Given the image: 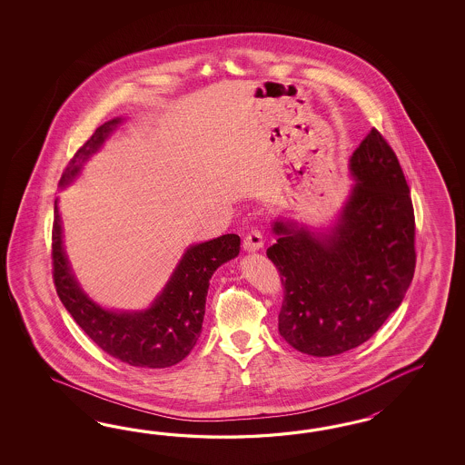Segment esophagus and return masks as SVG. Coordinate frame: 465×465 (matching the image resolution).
Returning <instances> with one entry per match:
<instances>
[{
	"instance_id": "34e87169",
	"label": "esophagus",
	"mask_w": 465,
	"mask_h": 465,
	"mask_svg": "<svg viewBox=\"0 0 465 465\" xmlns=\"http://www.w3.org/2000/svg\"><path fill=\"white\" fill-rule=\"evenodd\" d=\"M262 245H264L262 233H261L259 230H255V228H252V230L245 235V239H243V249H245L247 252L261 251V249H262Z\"/></svg>"
}]
</instances>
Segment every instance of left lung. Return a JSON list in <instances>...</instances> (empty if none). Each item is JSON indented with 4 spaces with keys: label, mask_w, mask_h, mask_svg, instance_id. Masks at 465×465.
<instances>
[{
    "label": "left lung",
    "mask_w": 465,
    "mask_h": 465,
    "mask_svg": "<svg viewBox=\"0 0 465 465\" xmlns=\"http://www.w3.org/2000/svg\"><path fill=\"white\" fill-rule=\"evenodd\" d=\"M350 170L356 183L332 228L276 220L278 240L266 252L284 286L280 334L312 356L350 351L371 338L402 303L416 268L409 185L375 127Z\"/></svg>",
    "instance_id": "obj_1"
}]
</instances>
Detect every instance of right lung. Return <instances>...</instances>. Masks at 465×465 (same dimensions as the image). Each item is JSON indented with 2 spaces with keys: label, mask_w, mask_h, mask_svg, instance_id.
<instances>
[{
  "label": "right lung",
  "mask_w": 465,
  "mask_h": 465,
  "mask_svg": "<svg viewBox=\"0 0 465 465\" xmlns=\"http://www.w3.org/2000/svg\"><path fill=\"white\" fill-rule=\"evenodd\" d=\"M121 123L123 117H115L95 129L92 138L71 158L61 177V187L73 183L84 162L99 152L104 141ZM239 252L240 237L235 233L191 245L162 293L148 309L140 312L104 309L84 293L71 271L63 247L57 199L54 201L53 278L57 296L74 322L102 351L127 365L167 368L183 361L201 336L213 272Z\"/></svg>",
  "instance_id": "add662e5"
}]
</instances>
